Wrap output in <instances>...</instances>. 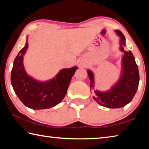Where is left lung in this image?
Wrapping results in <instances>:
<instances>
[{
    "label": "left lung",
    "instance_id": "left-lung-1",
    "mask_svg": "<svg viewBox=\"0 0 149 149\" xmlns=\"http://www.w3.org/2000/svg\"><path fill=\"white\" fill-rule=\"evenodd\" d=\"M115 32L120 37V50L123 52L122 58V66L119 79L105 91L95 89V74L91 70H87L90 79V90L93 91V99L98 104L109 108H118L124 107L132 101L137 92L139 73L134 56L131 51H125V38L119 30Z\"/></svg>",
    "mask_w": 149,
    "mask_h": 149
}]
</instances>
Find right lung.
<instances>
[{
  "mask_svg": "<svg viewBox=\"0 0 149 149\" xmlns=\"http://www.w3.org/2000/svg\"><path fill=\"white\" fill-rule=\"evenodd\" d=\"M28 49L27 37L26 45L18 52L11 72V84L19 99L33 110L54 107L66 95L77 66L60 70L51 79L39 81L27 74L24 65V56Z\"/></svg>",
  "mask_w": 149,
  "mask_h": 149,
  "instance_id": "right-lung-1",
  "label": "right lung"
}]
</instances>
